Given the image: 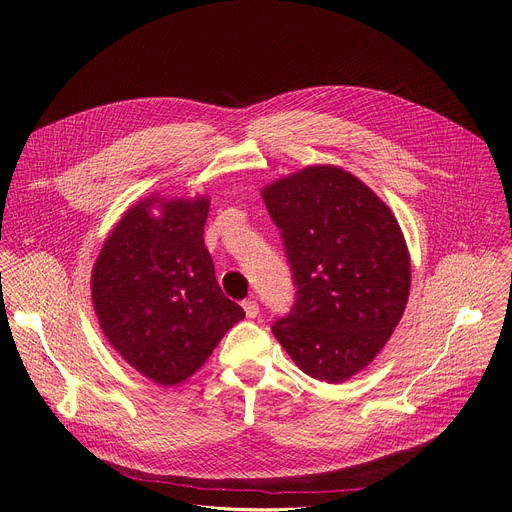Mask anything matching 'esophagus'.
<instances>
[{
    "label": "esophagus",
    "mask_w": 512,
    "mask_h": 512,
    "mask_svg": "<svg viewBox=\"0 0 512 512\" xmlns=\"http://www.w3.org/2000/svg\"><path fill=\"white\" fill-rule=\"evenodd\" d=\"M243 310H245L247 318H257V314H259V304H257L255 300H245V302H243Z\"/></svg>",
    "instance_id": "obj_1"
}]
</instances>
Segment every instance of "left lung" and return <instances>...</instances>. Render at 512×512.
<instances>
[{"mask_svg":"<svg viewBox=\"0 0 512 512\" xmlns=\"http://www.w3.org/2000/svg\"><path fill=\"white\" fill-rule=\"evenodd\" d=\"M281 233L296 302L271 330L298 367L342 383L379 354L411 285L391 208L350 172L310 166L261 192Z\"/></svg>","mask_w":512,"mask_h":512,"instance_id":"left-lung-1","label":"left lung"}]
</instances>
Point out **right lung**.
Wrapping results in <instances>:
<instances>
[{"label": "right lung", "instance_id": "right-lung-1", "mask_svg": "<svg viewBox=\"0 0 512 512\" xmlns=\"http://www.w3.org/2000/svg\"><path fill=\"white\" fill-rule=\"evenodd\" d=\"M158 205L163 214L154 217ZM208 198H156L131 206L93 267L103 334L135 371L170 387L194 375L225 332L245 318L214 275L204 247Z\"/></svg>", "mask_w": 512, "mask_h": 512}]
</instances>
